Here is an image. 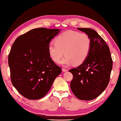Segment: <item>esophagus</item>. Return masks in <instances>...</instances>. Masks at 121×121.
Segmentation results:
<instances>
[{"instance_id": "esophagus-1", "label": "esophagus", "mask_w": 121, "mask_h": 121, "mask_svg": "<svg viewBox=\"0 0 121 121\" xmlns=\"http://www.w3.org/2000/svg\"><path fill=\"white\" fill-rule=\"evenodd\" d=\"M62 71L64 72H67L68 70V69H66V68H62Z\"/></svg>"}]
</instances>
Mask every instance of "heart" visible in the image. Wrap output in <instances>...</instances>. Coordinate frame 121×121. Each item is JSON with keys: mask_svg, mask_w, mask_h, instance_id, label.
Returning <instances> with one entry per match:
<instances>
[{"mask_svg": "<svg viewBox=\"0 0 121 121\" xmlns=\"http://www.w3.org/2000/svg\"><path fill=\"white\" fill-rule=\"evenodd\" d=\"M91 48V39L87 34L68 30L59 35L48 47L50 58L58 63L64 53L66 56L60 61L64 66L72 64L79 65L83 63L89 55Z\"/></svg>", "mask_w": 121, "mask_h": 121, "instance_id": "b5f03b06", "label": "heart"}]
</instances>
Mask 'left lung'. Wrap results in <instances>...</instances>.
Instances as JSON below:
<instances>
[{"mask_svg":"<svg viewBox=\"0 0 121 121\" xmlns=\"http://www.w3.org/2000/svg\"><path fill=\"white\" fill-rule=\"evenodd\" d=\"M91 39V48L85 61L77 68L69 70L73 74L70 87L79 99L91 100L98 97L107 88L112 68L109 47L93 29L79 28Z\"/></svg>","mask_w":121,"mask_h":121,"instance_id":"left-lung-1","label":"left lung"}]
</instances>
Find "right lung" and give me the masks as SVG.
<instances>
[{
    "label": "right lung",
    "mask_w": 121,
    "mask_h": 121,
    "mask_svg": "<svg viewBox=\"0 0 121 121\" xmlns=\"http://www.w3.org/2000/svg\"><path fill=\"white\" fill-rule=\"evenodd\" d=\"M60 30L34 29L14 41L8 57L11 80L25 98H43L61 73V68L52 60L48 52L50 42Z\"/></svg>",
    "instance_id": "right-lung-1"
}]
</instances>
